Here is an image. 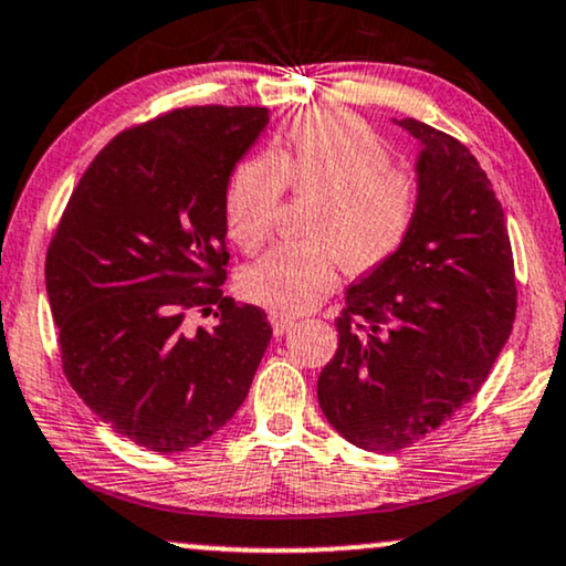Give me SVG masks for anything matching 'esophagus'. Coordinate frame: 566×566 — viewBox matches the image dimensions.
I'll use <instances>...</instances> for the list:
<instances>
[{
  "instance_id": "obj_1",
  "label": "esophagus",
  "mask_w": 566,
  "mask_h": 566,
  "mask_svg": "<svg viewBox=\"0 0 566 566\" xmlns=\"http://www.w3.org/2000/svg\"><path fill=\"white\" fill-rule=\"evenodd\" d=\"M269 321H271V328H274V334H284L295 326V318L284 316V313H271Z\"/></svg>"
}]
</instances>
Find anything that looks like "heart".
I'll use <instances>...</instances> for the list:
<instances>
[{"instance_id":"heart-1","label":"heart","mask_w":566,"mask_h":566,"mask_svg":"<svg viewBox=\"0 0 566 566\" xmlns=\"http://www.w3.org/2000/svg\"><path fill=\"white\" fill-rule=\"evenodd\" d=\"M284 188L316 196L307 242L279 245L242 274V295L284 316L311 311L339 279V261L368 274L402 253L423 213V185L395 167L389 146L342 112L297 117L269 154L242 159L221 200L224 232L242 253H259L274 230Z\"/></svg>"}]
</instances>
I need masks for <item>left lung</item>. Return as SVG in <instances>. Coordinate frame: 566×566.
<instances>
[{"label":"left lung","instance_id":"left-lung-1","mask_svg":"<svg viewBox=\"0 0 566 566\" xmlns=\"http://www.w3.org/2000/svg\"><path fill=\"white\" fill-rule=\"evenodd\" d=\"M399 125L423 143V213L402 253L347 290L318 376L334 431L376 454L449 423L481 391L517 313L510 230L481 164L449 133Z\"/></svg>","mask_w":566,"mask_h":566}]
</instances>
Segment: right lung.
<instances>
[{
    "label": "right lung",
    "mask_w": 566,
    "mask_h": 566,
    "mask_svg": "<svg viewBox=\"0 0 566 566\" xmlns=\"http://www.w3.org/2000/svg\"><path fill=\"white\" fill-rule=\"evenodd\" d=\"M266 106H185L106 143L64 206L46 250L62 370L112 431L182 452L245 402L271 342L259 305L221 295V200ZM217 310L213 329L190 312Z\"/></svg>",
    "instance_id": "obj_1"
}]
</instances>
